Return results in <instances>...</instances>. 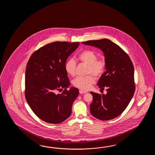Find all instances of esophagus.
Instances as JSON below:
<instances>
[{
	"instance_id": "esophagus-1",
	"label": "esophagus",
	"mask_w": 155,
	"mask_h": 155,
	"mask_svg": "<svg viewBox=\"0 0 155 155\" xmlns=\"http://www.w3.org/2000/svg\"><path fill=\"white\" fill-rule=\"evenodd\" d=\"M79 92H80V94H85V93H86L87 92H86V91H84V90H79Z\"/></svg>"
}]
</instances>
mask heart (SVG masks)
<instances>
[{"mask_svg":"<svg viewBox=\"0 0 155 155\" xmlns=\"http://www.w3.org/2000/svg\"><path fill=\"white\" fill-rule=\"evenodd\" d=\"M78 60L81 63L88 65L87 74H91L99 77L102 75L106 66L105 60L104 58H97V55L94 51L86 50L80 53ZM65 70L70 76H74L76 73V63L75 60L70 58L65 63ZM95 82V78L92 75L84 77H77L73 81V85L79 89L84 90H89Z\"/></svg>","mask_w":155,"mask_h":155,"instance_id":"obj_1","label":"heart"}]
</instances>
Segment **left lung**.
Segmentation results:
<instances>
[{
  "label": "left lung",
  "mask_w": 155,
  "mask_h": 155,
  "mask_svg": "<svg viewBox=\"0 0 155 155\" xmlns=\"http://www.w3.org/2000/svg\"><path fill=\"white\" fill-rule=\"evenodd\" d=\"M82 44L99 48L104 53L106 71L97 83L106 94L90 92L93 97L90 112L101 120L114 119L128 106L135 90L134 67L129 55L115 43L107 39L89 40Z\"/></svg>",
  "instance_id": "left-lung-1"
}]
</instances>
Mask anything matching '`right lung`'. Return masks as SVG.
<instances>
[{
	"instance_id": "obj_1",
	"label": "right lung",
	"mask_w": 155,
	"mask_h": 155,
	"mask_svg": "<svg viewBox=\"0 0 155 155\" xmlns=\"http://www.w3.org/2000/svg\"><path fill=\"white\" fill-rule=\"evenodd\" d=\"M79 42L55 41L46 44L30 56L25 71V97L34 113L49 124H59L69 117L79 90L70 87L65 70L67 59ZM64 89L61 94L57 90Z\"/></svg>"
}]
</instances>
